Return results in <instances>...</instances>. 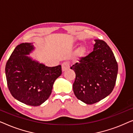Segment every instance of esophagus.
Returning <instances> with one entry per match:
<instances>
[{"label":"esophagus","mask_w":133,"mask_h":133,"mask_svg":"<svg viewBox=\"0 0 133 133\" xmlns=\"http://www.w3.org/2000/svg\"><path fill=\"white\" fill-rule=\"evenodd\" d=\"M70 68V63L68 62H65L62 64V71H65Z\"/></svg>","instance_id":"1"}]
</instances>
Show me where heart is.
<instances>
[{"label":"heart","mask_w":133,"mask_h":133,"mask_svg":"<svg viewBox=\"0 0 133 133\" xmlns=\"http://www.w3.org/2000/svg\"><path fill=\"white\" fill-rule=\"evenodd\" d=\"M86 52V49L85 47L81 46L77 49V50L76 51V54L78 57H82L83 56Z\"/></svg>","instance_id":"obj_1"}]
</instances>
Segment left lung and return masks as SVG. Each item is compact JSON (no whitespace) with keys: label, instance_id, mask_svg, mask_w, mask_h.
<instances>
[{"label":"left lung","instance_id":"1","mask_svg":"<svg viewBox=\"0 0 133 133\" xmlns=\"http://www.w3.org/2000/svg\"><path fill=\"white\" fill-rule=\"evenodd\" d=\"M93 51L71 67L76 73L72 85L76 97L86 104H93L113 90L118 65L110 46L103 41L94 40Z\"/></svg>","mask_w":133,"mask_h":133}]
</instances>
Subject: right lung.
<instances>
[{
    "label": "right lung",
    "mask_w": 133,
    "mask_h": 133,
    "mask_svg": "<svg viewBox=\"0 0 133 133\" xmlns=\"http://www.w3.org/2000/svg\"><path fill=\"white\" fill-rule=\"evenodd\" d=\"M35 47L22 43L14 49L5 66L7 85L16 100L30 106H39L51 93L52 86L62 74L61 65L46 66L28 56Z\"/></svg>",
    "instance_id": "obj_1"
}]
</instances>
